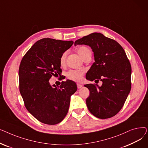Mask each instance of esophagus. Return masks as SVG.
<instances>
[{
	"mask_svg": "<svg viewBox=\"0 0 148 148\" xmlns=\"http://www.w3.org/2000/svg\"><path fill=\"white\" fill-rule=\"evenodd\" d=\"M77 88H78V89H80L82 86H83V85L82 84H77Z\"/></svg>",
	"mask_w": 148,
	"mask_h": 148,
	"instance_id": "34e87169",
	"label": "esophagus"
}]
</instances>
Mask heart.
I'll list each match as a JSON object with an SVG mask.
<instances>
[{
    "label": "heart",
    "instance_id": "obj_1",
    "mask_svg": "<svg viewBox=\"0 0 148 148\" xmlns=\"http://www.w3.org/2000/svg\"><path fill=\"white\" fill-rule=\"evenodd\" d=\"M77 53L79 54L80 58L83 59L85 57H86L89 55H91V51L87 47L82 46L77 49ZM66 58V53H64L62 54L60 59V63L61 65L64 64L65 62ZM84 70L79 69V70H71L67 74V77L69 79L72 80L79 82H81L83 79V76L84 74Z\"/></svg>",
    "mask_w": 148,
    "mask_h": 148
}]
</instances>
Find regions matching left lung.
<instances>
[{"label":"left lung","instance_id":"left-lung-1","mask_svg":"<svg viewBox=\"0 0 148 148\" xmlns=\"http://www.w3.org/2000/svg\"><path fill=\"white\" fill-rule=\"evenodd\" d=\"M77 45H89L94 53L95 62L86 79L103 82L101 86L84 85L90 91L88 109L98 118H112L121 110L131 90V67L126 53L118 42L101 33L83 36L75 41Z\"/></svg>","mask_w":148,"mask_h":148}]
</instances>
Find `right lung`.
<instances>
[{"label":"right lung","mask_w":148,"mask_h":148,"mask_svg":"<svg viewBox=\"0 0 148 148\" xmlns=\"http://www.w3.org/2000/svg\"><path fill=\"white\" fill-rule=\"evenodd\" d=\"M73 43L41 39L21 61L18 71L21 95L28 112L42 123L55 125L63 120L71 96L77 91V84L72 80L62 82L58 87L49 82L52 75H60V57Z\"/></svg>","instance_id":"add662e5"}]
</instances>
